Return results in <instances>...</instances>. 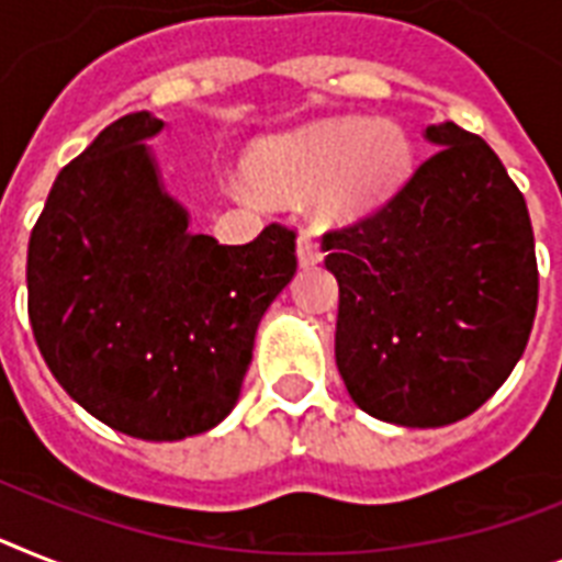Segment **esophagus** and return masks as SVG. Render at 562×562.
<instances>
[{
    "label": "esophagus",
    "mask_w": 562,
    "mask_h": 562,
    "mask_svg": "<svg viewBox=\"0 0 562 562\" xmlns=\"http://www.w3.org/2000/svg\"><path fill=\"white\" fill-rule=\"evenodd\" d=\"M295 249H299L301 267H315V263H322L324 255H322V249H318V244H315V238L310 235V232H301Z\"/></svg>",
    "instance_id": "obj_1"
}]
</instances>
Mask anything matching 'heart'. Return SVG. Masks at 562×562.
Here are the masks:
<instances>
[{
	"mask_svg": "<svg viewBox=\"0 0 562 562\" xmlns=\"http://www.w3.org/2000/svg\"><path fill=\"white\" fill-rule=\"evenodd\" d=\"M414 143L387 120L333 117L252 148L249 180L278 198L315 192L322 221L353 224L382 209L411 175Z\"/></svg>",
	"mask_w": 562,
	"mask_h": 562,
	"instance_id": "b5f03b06",
	"label": "heart"
}]
</instances>
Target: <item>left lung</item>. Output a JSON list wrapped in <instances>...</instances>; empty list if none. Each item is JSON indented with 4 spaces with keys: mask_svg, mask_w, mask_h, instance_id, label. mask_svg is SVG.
Listing matches in <instances>:
<instances>
[{
    "mask_svg": "<svg viewBox=\"0 0 562 562\" xmlns=\"http://www.w3.org/2000/svg\"><path fill=\"white\" fill-rule=\"evenodd\" d=\"M379 212L327 232L338 281L336 364L364 414L442 428L512 375L537 313L526 198L488 143L457 123Z\"/></svg>",
    "mask_w": 562,
    "mask_h": 562,
    "instance_id": "left-lung-1",
    "label": "left lung"
}]
</instances>
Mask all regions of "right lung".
Masks as SVG:
<instances>
[{
	"instance_id": "right-lung-1",
	"label": "right lung",
	"mask_w": 562,
	"mask_h": 562,
	"mask_svg": "<svg viewBox=\"0 0 562 562\" xmlns=\"http://www.w3.org/2000/svg\"><path fill=\"white\" fill-rule=\"evenodd\" d=\"M164 120H114L65 166L27 244V318L65 393L109 428L175 442L240 396L258 324L295 276V232L244 247L189 232L143 140Z\"/></svg>"
}]
</instances>
